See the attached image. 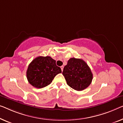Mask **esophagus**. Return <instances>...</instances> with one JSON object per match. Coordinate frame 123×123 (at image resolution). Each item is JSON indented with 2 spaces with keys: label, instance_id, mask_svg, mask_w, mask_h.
Masks as SVG:
<instances>
[{
  "label": "esophagus",
  "instance_id": "1",
  "mask_svg": "<svg viewBox=\"0 0 123 123\" xmlns=\"http://www.w3.org/2000/svg\"><path fill=\"white\" fill-rule=\"evenodd\" d=\"M63 68H64L63 66H61V68L62 71H63Z\"/></svg>",
  "mask_w": 123,
  "mask_h": 123
}]
</instances>
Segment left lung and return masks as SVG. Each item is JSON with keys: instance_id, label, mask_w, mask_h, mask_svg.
<instances>
[{"instance_id": "obj_1", "label": "left lung", "mask_w": 123, "mask_h": 123, "mask_svg": "<svg viewBox=\"0 0 123 123\" xmlns=\"http://www.w3.org/2000/svg\"><path fill=\"white\" fill-rule=\"evenodd\" d=\"M62 74L67 85L78 91L87 88L93 79L90 68L85 61L80 58H71L64 67Z\"/></svg>"}]
</instances>
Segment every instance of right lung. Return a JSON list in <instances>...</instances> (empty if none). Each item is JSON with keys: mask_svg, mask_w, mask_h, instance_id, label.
Masks as SVG:
<instances>
[{"mask_svg": "<svg viewBox=\"0 0 123 123\" xmlns=\"http://www.w3.org/2000/svg\"><path fill=\"white\" fill-rule=\"evenodd\" d=\"M61 72V68L51 57L38 56L29 64L26 77L33 87L42 88L50 85L55 77Z\"/></svg>", "mask_w": 123, "mask_h": 123, "instance_id": "add662e5", "label": "right lung"}]
</instances>
